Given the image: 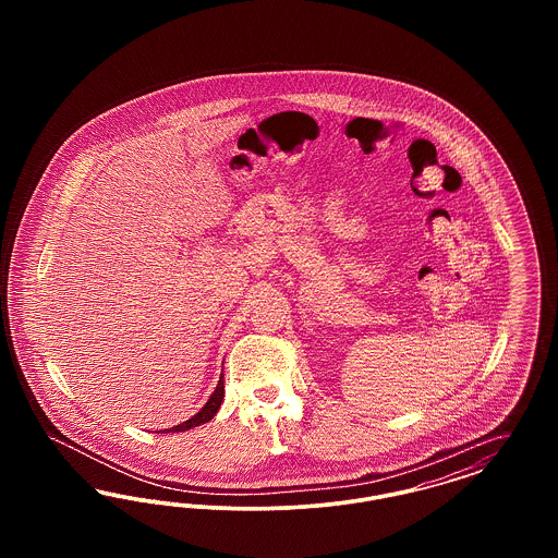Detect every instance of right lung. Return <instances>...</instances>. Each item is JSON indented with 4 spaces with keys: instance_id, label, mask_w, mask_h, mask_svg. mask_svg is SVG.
<instances>
[{
    "instance_id": "obj_1",
    "label": "right lung",
    "mask_w": 558,
    "mask_h": 558,
    "mask_svg": "<svg viewBox=\"0 0 558 558\" xmlns=\"http://www.w3.org/2000/svg\"><path fill=\"white\" fill-rule=\"evenodd\" d=\"M223 396H226V391H223V372H221L219 383H217V387H215V391H213L209 401H207L192 418H187V421L180 423V425L171 426V428H165L162 433H182V430H187V428H194V426L209 423L213 416L217 414V410H219V405H221V401H223Z\"/></svg>"
}]
</instances>
